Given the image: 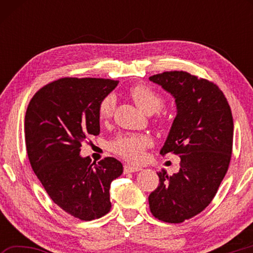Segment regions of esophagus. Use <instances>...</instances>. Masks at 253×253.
Segmentation results:
<instances>
[{
    "instance_id": "1",
    "label": "esophagus",
    "mask_w": 253,
    "mask_h": 253,
    "mask_svg": "<svg viewBox=\"0 0 253 253\" xmlns=\"http://www.w3.org/2000/svg\"><path fill=\"white\" fill-rule=\"evenodd\" d=\"M124 170H125V173H135V172H139V170H142V168H140V166H134V165L127 164L125 165V168H124Z\"/></svg>"
}]
</instances>
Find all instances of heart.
<instances>
[{"label": "heart", "mask_w": 253, "mask_h": 253, "mask_svg": "<svg viewBox=\"0 0 253 253\" xmlns=\"http://www.w3.org/2000/svg\"><path fill=\"white\" fill-rule=\"evenodd\" d=\"M130 96L138 108L145 114H154L160 110L163 106V99L152 88L144 84H137L130 89ZM116 105V97L107 95L98 105V115L101 121H108L111 118ZM152 144V139L147 135L123 134L116 137L111 143L113 151L126 158L128 161L137 162L143 157L144 149Z\"/></svg>", "instance_id": "heart-1"}]
</instances>
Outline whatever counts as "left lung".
Listing matches in <instances>:
<instances>
[{"label": "left lung", "instance_id": "obj_1", "mask_svg": "<svg viewBox=\"0 0 253 253\" xmlns=\"http://www.w3.org/2000/svg\"><path fill=\"white\" fill-rule=\"evenodd\" d=\"M174 98L176 116L161 154H176L181 169L148 196L153 215L169 223L191 219L211 203L228 170L233 143V119L219 87L185 71L149 77Z\"/></svg>", "mask_w": 253, "mask_h": 253}]
</instances>
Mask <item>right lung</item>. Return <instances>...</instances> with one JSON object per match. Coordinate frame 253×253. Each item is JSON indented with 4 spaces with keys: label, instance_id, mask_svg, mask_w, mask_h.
Instances as JSON below:
<instances>
[{
    "label": "right lung",
    "instance_id": "add662e5",
    "mask_svg": "<svg viewBox=\"0 0 253 253\" xmlns=\"http://www.w3.org/2000/svg\"><path fill=\"white\" fill-rule=\"evenodd\" d=\"M118 81L63 78L41 88L30 101L24 122L30 164L51 200L83 221L111 209L109 188L123 164L107 157L93 162L80 155L88 135H99L98 105Z\"/></svg>",
    "mask_w": 253,
    "mask_h": 253
}]
</instances>
